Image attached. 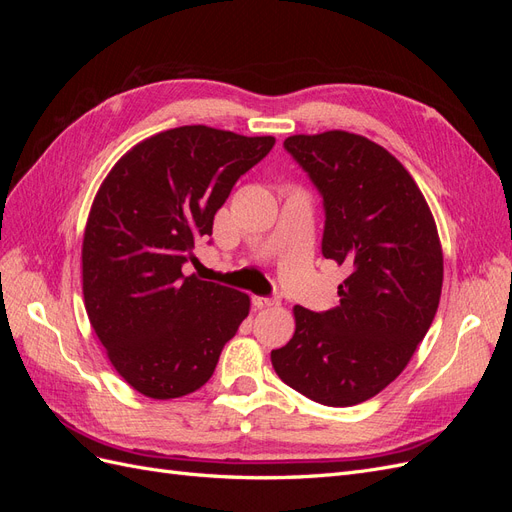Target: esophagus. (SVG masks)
<instances>
[{"mask_svg":"<svg viewBox=\"0 0 512 512\" xmlns=\"http://www.w3.org/2000/svg\"><path fill=\"white\" fill-rule=\"evenodd\" d=\"M252 301H254L256 307H273V305L280 303V299H277V297H254Z\"/></svg>","mask_w":512,"mask_h":512,"instance_id":"esophagus-1","label":"esophagus"}]
</instances>
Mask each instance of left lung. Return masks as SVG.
<instances>
[{"mask_svg": "<svg viewBox=\"0 0 512 512\" xmlns=\"http://www.w3.org/2000/svg\"><path fill=\"white\" fill-rule=\"evenodd\" d=\"M284 149L322 196V256L352 273L337 286V307L294 305L297 329L271 352V363L318 404L356 406L404 371L438 312V228L408 170L369 138L344 130L297 134Z\"/></svg>", "mask_w": 512, "mask_h": 512, "instance_id": "left-lung-1", "label": "left lung"}]
</instances>
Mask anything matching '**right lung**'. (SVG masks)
Masks as SVG:
<instances>
[{
	"mask_svg": "<svg viewBox=\"0 0 512 512\" xmlns=\"http://www.w3.org/2000/svg\"><path fill=\"white\" fill-rule=\"evenodd\" d=\"M273 145V136L181 126L132 147L102 181L83 237L85 309L117 374L145 397L200 389L250 314L245 292L181 267Z\"/></svg>",
	"mask_w": 512,
	"mask_h": 512,
	"instance_id": "add662e5",
	"label": "right lung"
}]
</instances>
